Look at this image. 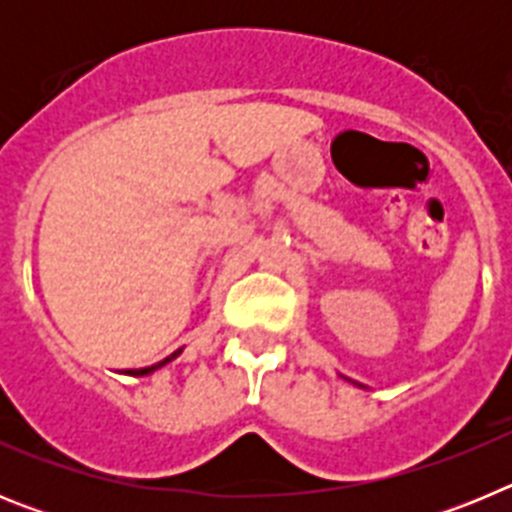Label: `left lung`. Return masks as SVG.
Wrapping results in <instances>:
<instances>
[{"label": "left lung", "instance_id": "left-lung-1", "mask_svg": "<svg viewBox=\"0 0 512 512\" xmlns=\"http://www.w3.org/2000/svg\"><path fill=\"white\" fill-rule=\"evenodd\" d=\"M343 379H346V382H351V384H356V387H361V390H369V387H364V384L354 382V379H348V377H343Z\"/></svg>", "mask_w": 512, "mask_h": 512}]
</instances>
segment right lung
Returning a JSON list of instances; mask_svg holds the SVG:
<instances>
[{
    "label": "right lung",
    "mask_w": 512,
    "mask_h": 512,
    "mask_svg": "<svg viewBox=\"0 0 512 512\" xmlns=\"http://www.w3.org/2000/svg\"><path fill=\"white\" fill-rule=\"evenodd\" d=\"M179 354H182V348H179V351H174V354H171V356H166L164 361H158V364L146 366V369H125V372H122V374H130V377H148V374H153V372H156V369H161V366H166V364H169V361H174Z\"/></svg>",
    "instance_id": "obj_1"
}]
</instances>
